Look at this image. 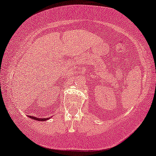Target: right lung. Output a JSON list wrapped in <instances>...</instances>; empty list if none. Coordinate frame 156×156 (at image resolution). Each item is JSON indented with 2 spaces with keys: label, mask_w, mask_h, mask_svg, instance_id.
I'll list each match as a JSON object with an SVG mask.
<instances>
[{
  "label": "right lung",
  "mask_w": 156,
  "mask_h": 156,
  "mask_svg": "<svg viewBox=\"0 0 156 156\" xmlns=\"http://www.w3.org/2000/svg\"><path fill=\"white\" fill-rule=\"evenodd\" d=\"M29 117L30 119H33V120H35V121H47V120L49 119V118H37V117H35V116H29Z\"/></svg>",
  "instance_id": "obj_1"
}]
</instances>
